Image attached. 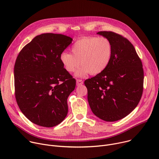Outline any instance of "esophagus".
<instances>
[{
  "mask_svg": "<svg viewBox=\"0 0 159 159\" xmlns=\"http://www.w3.org/2000/svg\"><path fill=\"white\" fill-rule=\"evenodd\" d=\"M76 84L77 86H80L81 85L83 84V81L82 80H80V79H77L76 80Z\"/></svg>",
  "mask_w": 159,
  "mask_h": 159,
  "instance_id": "34e87169",
  "label": "esophagus"
}]
</instances>
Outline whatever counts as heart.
Returning <instances> with one entry per match:
<instances>
[{
    "mask_svg": "<svg viewBox=\"0 0 159 159\" xmlns=\"http://www.w3.org/2000/svg\"><path fill=\"white\" fill-rule=\"evenodd\" d=\"M71 52H62L60 61L68 72L75 71L81 64L75 75L84 77L89 73L95 75L105 70L111 59L112 47L105 37H84L75 42Z\"/></svg>",
    "mask_w": 159,
    "mask_h": 159,
    "instance_id": "b5f03b06",
    "label": "heart"
}]
</instances>
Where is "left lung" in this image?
Returning a JSON list of instances; mask_svg holds the SVG:
<instances>
[{
	"label": "left lung",
	"instance_id": "1",
	"mask_svg": "<svg viewBox=\"0 0 159 159\" xmlns=\"http://www.w3.org/2000/svg\"><path fill=\"white\" fill-rule=\"evenodd\" d=\"M97 34L111 43L110 61L102 73L85 80L93 113L107 122L120 120L137 107L143 90L141 60L127 39L112 32Z\"/></svg>",
	"mask_w": 159,
	"mask_h": 159
}]
</instances>
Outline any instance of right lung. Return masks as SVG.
Returning a JSON list of instances; mask_svg holds the SVG:
<instances>
[{
	"instance_id": "obj_1",
	"label": "right lung",
	"mask_w": 159,
	"mask_h": 159,
	"mask_svg": "<svg viewBox=\"0 0 159 159\" xmlns=\"http://www.w3.org/2000/svg\"><path fill=\"white\" fill-rule=\"evenodd\" d=\"M72 40L62 34L37 35L16 58V102L25 116L38 125L56 126L67 115V98L75 89L76 80L64 68L60 55Z\"/></svg>"
}]
</instances>
